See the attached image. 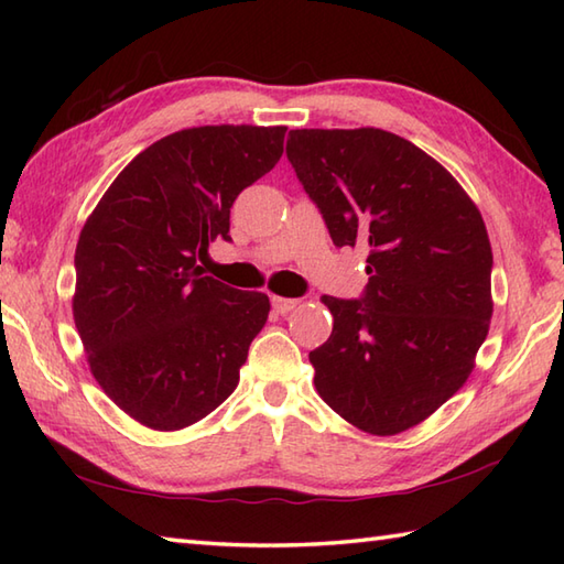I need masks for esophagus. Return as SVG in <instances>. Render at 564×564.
<instances>
[{
  "mask_svg": "<svg viewBox=\"0 0 564 564\" xmlns=\"http://www.w3.org/2000/svg\"><path fill=\"white\" fill-rule=\"evenodd\" d=\"M271 305H273V310L279 315H289L293 307H297V301L295 297H283V295H273L271 297Z\"/></svg>",
  "mask_w": 564,
  "mask_h": 564,
  "instance_id": "34e87169",
  "label": "esophagus"
}]
</instances>
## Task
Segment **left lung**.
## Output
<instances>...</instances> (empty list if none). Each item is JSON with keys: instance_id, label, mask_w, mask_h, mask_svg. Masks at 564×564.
<instances>
[{"instance_id": "8db88e82", "label": "left lung", "mask_w": 564, "mask_h": 564, "mask_svg": "<svg viewBox=\"0 0 564 564\" xmlns=\"http://www.w3.org/2000/svg\"><path fill=\"white\" fill-rule=\"evenodd\" d=\"M285 154L337 247H368L361 301L325 295L315 388L373 436L422 424L458 392L492 317V247L453 174L388 130H291Z\"/></svg>"}]
</instances>
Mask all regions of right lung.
<instances>
[{"instance_id": "1", "label": "right lung", "mask_w": 564, "mask_h": 564, "mask_svg": "<svg viewBox=\"0 0 564 564\" xmlns=\"http://www.w3.org/2000/svg\"><path fill=\"white\" fill-rule=\"evenodd\" d=\"M285 126H200L142 150L84 223L72 315L101 390L154 431L230 398L269 295L203 275L230 208L283 154Z\"/></svg>"}]
</instances>
